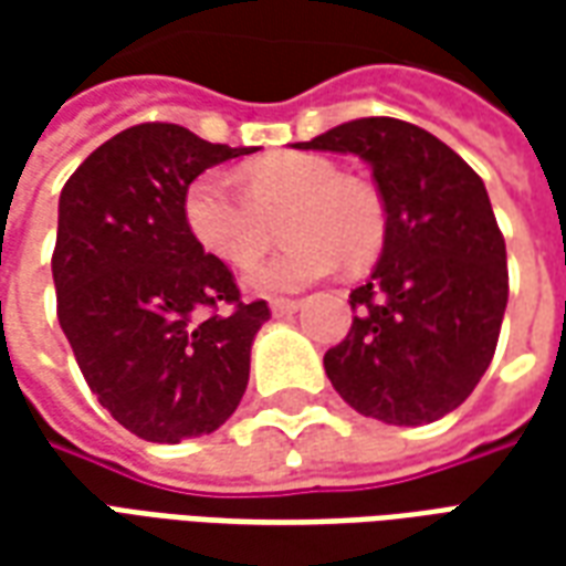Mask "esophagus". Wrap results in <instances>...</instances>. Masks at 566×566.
Wrapping results in <instances>:
<instances>
[{"label":"esophagus","instance_id":"obj_1","mask_svg":"<svg viewBox=\"0 0 566 566\" xmlns=\"http://www.w3.org/2000/svg\"><path fill=\"white\" fill-rule=\"evenodd\" d=\"M300 306H303L300 300H284V296H279V300H272L270 303L272 315H279V318H282V315H294Z\"/></svg>","mask_w":566,"mask_h":566}]
</instances>
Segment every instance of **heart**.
Segmentation results:
<instances>
[{
  "label": "heart",
  "mask_w": 566,
  "mask_h": 566,
  "mask_svg": "<svg viewBox=\"0 0 566 566\" xmlns=\"http://www.w3.org/2000/svg\"><path fill=\"white\" fill-rule=\"evenodd\" d=\"M242 187L245 193L223 175H199L185 193V221L209 254L245 266L270 245L275 221L284 218L287 245L245 270V284L258 294L300 291L343 260L364 266L379 254L381 199L321 154H272L248 163Z\"/></svg>",
  "instance_id": "1"
}]
</instances>
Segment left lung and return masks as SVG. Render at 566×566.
I'll list each match as a JSON object with an SVG mask.
<instances>
[{"instance_id": "left-lung-1", "label": "left lung", "mask_w": 566, "mask_h": 566, "mask_svg": "<svg viewBox=\"0 0 566 566\" xmlns=\"http://www.w3.org/2000/svg\"><path fill=\"white\" fill-rule=\"evenodd\" d=\"M357 154L385 202V245L352 291V331L324 355L345 403L385 424L449 416L473 394L497 348L510 296L506 242L482 178L397 117H360L296 142Z\"/></svg>"}]
</instances>
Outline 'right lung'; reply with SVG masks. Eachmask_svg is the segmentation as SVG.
Instances as JSON below:
<instances>
[{
    "label": "right lung",
    "mask_w": 566,
    "mask_h": 566,
    "mask_svg": "<svg viewBox=\"0 0 566 566\" xmlns=\"http://www.w3.org/2000/svg\"><path fill=\"white\" fill-rule=\"evenodd\" d=\"M254 150L139 124L93 150L60 193L56 318L96 400L148 442L218 430L248 388L270 306L239 300L233 272L187 230L185 193Z\"/></svg>",
    "instance_id": "obj_1"
}]
</instances>
